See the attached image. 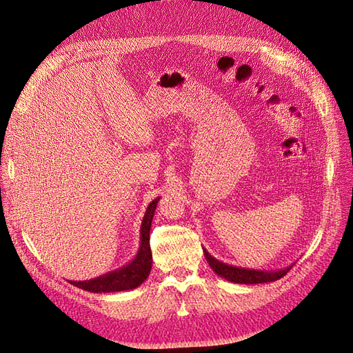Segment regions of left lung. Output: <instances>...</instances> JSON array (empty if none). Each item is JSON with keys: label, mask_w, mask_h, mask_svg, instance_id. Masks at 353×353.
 <instances>
[{"label": "left lung", "mask_w": 353, "mask_h": 353, "mask_svg": "<svg viewBox=\"0 0 353 353\" xmlns=\"http://www.w3.org/2000/svg\"><path fill=\"white\" fill-rule=\"evenodd\" d=\"M203 253H205V258L209 262L210 268L215 271L222 279H225L227 281L231 283H237V284H262V283H271L280 280L281 276H284L288 271L292 270V263L290 266H285V268L281 270H271V271H263V270H250V268H241V266H234L223 263L218 259L213 258V256L203 248Z\"/></svg>", "instance_id": "left-lung-1"}]
</instances>
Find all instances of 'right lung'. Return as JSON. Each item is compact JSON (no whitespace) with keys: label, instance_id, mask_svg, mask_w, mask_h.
Here are the masks:
<instances>
[{"label":"right lung","instance_id":"add662e5","mask_svg":"<svg viewBox=\"0 0 353 353\" xmlns=\"http://www.w3.org/2000/svg\"><path fill=\"white\" fill-rule=\"evenodd\" d=\"M160 197L154 199L150 205L147 206L145 215L141 221L140 228V248L135 254V258L128 262L126 265L121 266L114 271L108 274H103L97 279L85 280V281H70L69 283L74 287L82 288L91 293H114V292H125L132 290L138 285H141L148 274L152 271V249H150V228L152 221L154 216V210L157 208V201Z\"/></svg>","mask_w":353,"mask_h":353}]
</instances>
